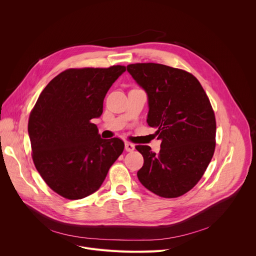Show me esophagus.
Returning a JSON list of instances; mask_svg holds the SVG:
<instances>
[{
  "label": "esophagus",
  "mask_w": 256,
  "mask_h": 256,
  "mask_svg": "<svg viewBox=\"0 0 256 256\" xmlns=\"http://www.w3.org/2000/svg\"><path fill=\"white\" fill-rule=\"evenodd\" d=\"M124 149H126V152H132V151L134 150V144H132V142H126L124 144Z\"/></svg>",
  "instance_id": "esophagus-1"
}]
</instances>
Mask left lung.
I'll use <instances>...</instances> for the list:
<instances>
[{"mask_svg":"<svg viewBox=\"0 0 256 256\" xmlns=\"http://www.w3.org/2000/svg\"><path fill=\"white\" fill-rule=\"evenodd\" d=\"M148 95L147 122L161 140L158 155L149 146L136 149L144 157L140 184L162 198H178L202 178L216 147V118L208 97L190 72L161 64L126 66Z\"/></svg>","mask_w":256,"mask_h":256,"instance_id":"obj_1","label":"left lung"}]
</instances>
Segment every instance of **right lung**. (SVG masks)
<instances>
[{"mask_svg":"<svg viewBox=\"0 0 256 256\" xmlns=\"http://www.w3.org/2000/svg\"><path fill=\"white\" fill-rule=\"evenodd\" d=\"M124 72V66L66 70L46 85L31 110L34 165L62 198L81 200L98 190L124 149L118 138H101L91 122L102 114L107 91Z\"/></svg>","mask_w":256,"mask_h":256,"instance_id":"right-lung-1","label":"right lung"}]
</instances>
